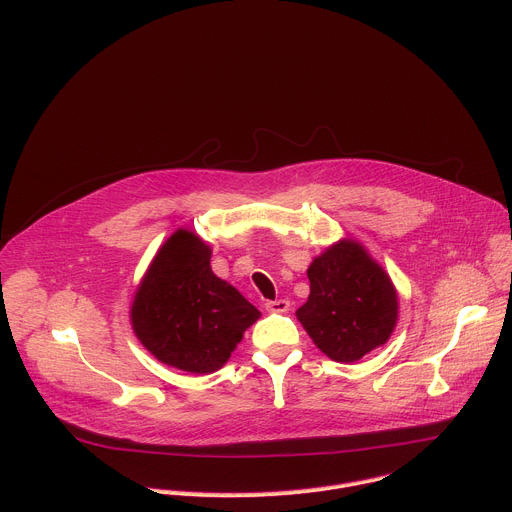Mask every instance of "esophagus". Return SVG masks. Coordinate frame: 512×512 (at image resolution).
I'll return each instance as SVG.
<instances>
[{"instance_id": "34e87169", "label": "esophagus", "mask_w": 512, "mask_h": 512, "mask_svg": "<svg viewBox=\"0 0 512 512\" xmlns=\"http://www.w3.org/2000/svg\"><path fill=\"white\" fill-rule=\"evenodd\" d=\"M265 308L269 310V312H287L289 310V302L287 300H275V302H267L265 304Z\"/></svg>"}]
</instances>
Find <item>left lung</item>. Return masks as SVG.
Listing matches in <instances>:
<instances>
[{
	"label": "left lung",
	"instance_id": "8db88e82",
	"mask_svg": "<svg viewBox=\"0 0 512 512\" xmlns=\"http://www.w3.org/2000/svg\"><path fill=\"white\" fill-rule=\"evenodd\" d=\"M310 296L296 316L336 362H356L383 346L399 320L389 273L354 239H340L308 267Z\"/></svg>",
	"mask_w": 512,
	"mask_h": 512
}]
</instances>
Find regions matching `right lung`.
<instances>
[{"label":"right lung","mask_w":512,"mask_h":512,"mask_svg":"<svg viewBox=\"0 0 512 512\" xmlns=\"http://www.w3.org/2000/svg\"><path fill=\"white\" fill-rule=\"evenodd\" d=\"M210 247L178 229L143 273L129 318L152 356L184 373L208 375L223 367L261 312L210 267Z\"/></svg>","instance_id":"right-lung-1"}]
</instances>
